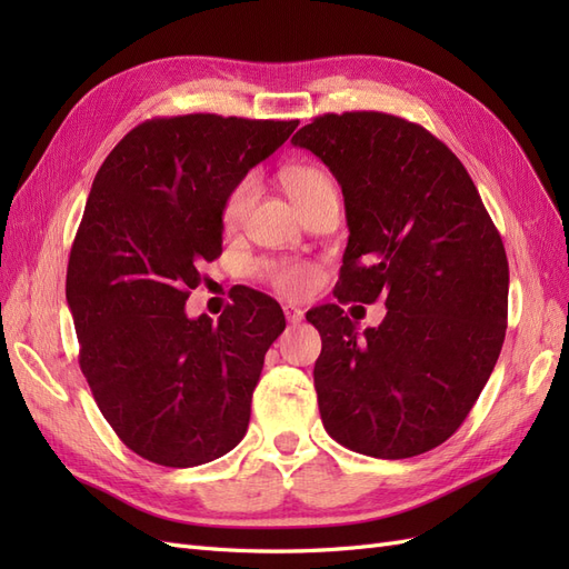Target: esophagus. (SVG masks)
<instances>
[{"label": "esophagus", "mask_w": 569, "mask_h": 569, "mask_svg": "<svg viewBox=\"0 0 569 569\" xmlns=\"http://www.w3.org/2000/svg\"><path fill=\"white\" fill-rule=\"evenodd\" d=\"M282 308H284V318H287L291 325H297V322L303 320V311H301V308L291 306V303H284Z\"/></svg>", "instance_id": "1"}]
</instances>
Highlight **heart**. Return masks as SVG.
<instances>
[{
	"label": "heart",
	"instance_id": "obj_1",
	"mask_svg": "<svg viewBox=\"0 0 569 569\" xmlns=\"http://www.w3.org/2000/svg\"><path fill=\"white\" fill-rule=\"evenodd\" d=\"M282 180H284L289 197L295 199L297 206L335 189L332 178L318 166L289 168V170H284ZM253 194H256V180L251 176L242 178L230 189L226 199H222V209H220L222 228L237 230L239 226H242ZM256 270H258V274H261L263 282H268L274 291H280V295H284L289 299L308 297L318 287V280H320L318 268L308 261H263V263H258Z\"/></svg>",
	"mask_w": 569,
	"mask_h": 569
}]
</instances>
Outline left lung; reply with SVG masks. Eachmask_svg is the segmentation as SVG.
Here are the masks:
<instances>
[{
    "instance_id": "obj_1",
    "label": "left lung",
    "mask_w": 569,
    "mask_h": 569,
    "mask_svg": "<svg viewBox=\"0 0 569 569\" xmlns=\"http://www.w3.org/2000/svg\"><path fill=\"white\" fill-rule=\"evenodd\" d=\"M291 142L341 184L349 244L335 297L387 306L363 337L337 303L306 313L322 337L313 380L327 435L372 458L432 451L468 418L503 347L501 234L456 153L406 118L325 113Z\"/></svg>"
}]
</instances>
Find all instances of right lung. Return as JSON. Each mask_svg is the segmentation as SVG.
<instances>
[{"mask_svg": "<svg viewBox=\"0 0 569 569\" xmlns=\"http://www.w3.org/2000/svg\"><path fill=\"white\" fill-rule=\"evenodd\" d=\"M299 120L216 113L151 118L101 163L68 258L66 301L80 370L130 451L194 468L232 451L280 303L242 289L218 322L184 301L222 253V199L297 130Z\"/></svg>", "mask_w": 569, "mask_h": 569, "instance_id": "add662e5", "label": "right lung"}]
</instances>
